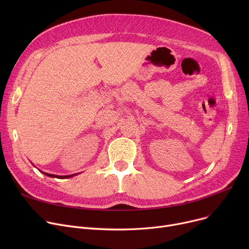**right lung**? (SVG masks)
I'll return each mask as SVG.
<instances>
[{
	"instance_id": "add662e5",
	"label": "right lung",
	"mask_w": 249,
	"mask_h": 249,
	"mask_svg": "<svg viewBox=\"0 0 249 249\" xmlns=\"http://www.w3.org/2000/svg\"><path fill=\"white\" fill-rule=\"evenodd\" d=\"M42 174H44L45 176H47V177H50V178H72L73 176H76V175H78V174H81V173H77V174H73V175H69V176H57V175H51V174H47V173H44V172H42V171H40Z\"/></svg>"
}]
</instances>
